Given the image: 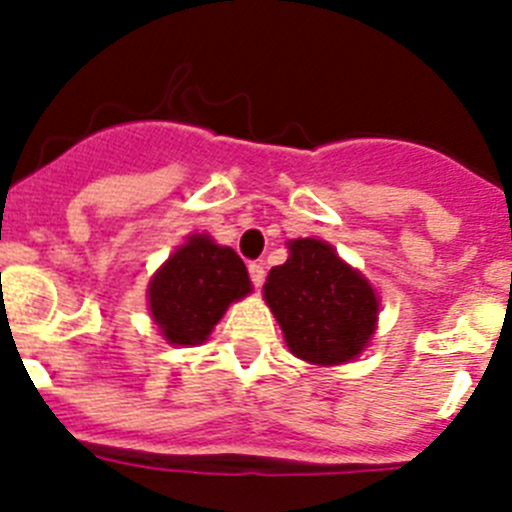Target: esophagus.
Returning <instances> with one entry per match:
<instances>
[{
    "mask_svg": "<svg viewBox=\"0 0 512 512\" xmlns=\"http://www.w3.org/2000/svg\"><path fill=\"white\" fill-rule=\"evenodd\" d=\"M248 274H251V282L256 284V287H261V284H264V279H266L264 264H259V261H251V264H248Z\"/></svg>",
    "mask_w": 512,
    "mask_h": 512,
    "instance_id": "34e87169",
    "label": "esophagus"
}]
</instances>
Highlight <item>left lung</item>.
I'll list each match as a JSON object with an SVG mask.
<instances>
[{"label":"left lung","instance_id":"1","mask_svg":"<svg viewBox=\"0 0 512 512\" xmlns=\"http://www.w3.org/2000/svg\"><path fill=\"white\" fill-rule=\"evenodd\" d=\"M289 259L269 271L264 300L297 359L338 366L369 346L379 297L369 279L348 266L330 243L295 238Z\"/></svg>","mask_w":512,"mask_h":512}]
</instances>
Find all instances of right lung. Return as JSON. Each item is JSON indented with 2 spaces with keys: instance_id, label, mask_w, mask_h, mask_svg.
<instances>
[{
  "instance_id": "right-lung-1",
  "label": "right lung",
  "mask_w": 512,
  "mask_h": 512,
  "mask_svg": "<svg viewBox=\"0 0 512 512\" xmlns=\"http://www.w3.org/2000/svg\"><path fill=\"white\" fill-rule=\"evenodd\" d=\"M251 292L246 264L207 233L189 235L148 284V307L171 346H200L228 305Z\"/></svg>"
}]
</instances>
